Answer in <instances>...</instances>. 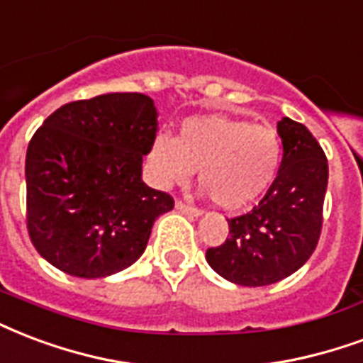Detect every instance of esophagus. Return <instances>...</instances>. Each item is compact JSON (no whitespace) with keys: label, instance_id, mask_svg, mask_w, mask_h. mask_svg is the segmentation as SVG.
Returning <instances> with one entry per match:
<instances>
[{"label":"esophagus","instance_id":"34e87169","mask_svg":"<svg viewBox=\"0 0 363 363\" xmlns=\"http://www.w3.org/2000/svg\"><path fill=\"white\" fill-rule=\"evenodd\" d=\"M176 208H178L179 212H185V214H189V216H201V214H203V211H201V208L184 203V201H176Z\"/></svg>","mask_w":363,"mask_h":363}]
</instances>
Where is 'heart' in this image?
I'll list each match as a JSON object with an SVG mask.
<instances>
[{"label":"heart","mask_w":363,"mask_h":363,"mask_svg":"<svg viewBox=\"0 0 363 363\" xmlns=\"http://www.w3.org/2000/svg\"><path fill=\"white\" fill-rule=\"evenodd\" d=\"M281 155L275 128L206 114L184 120L176 140L159 135L151 162L162 185L187 184L199 168V182L212 201L225 211H239L268 191Z\"/></svg>","instance_id":"1"}]
</instances>
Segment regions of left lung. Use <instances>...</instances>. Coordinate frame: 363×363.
<instances>
[{"label": "left lung", "instance_id": "8db88e82", "mask_svg": "<svg viewBox=\"0 0 363 363\" xmlns=\"http://www.w3.org/2000/svg\"><path fill=\"white\" fill-rule=\"evenodd\" d=\"M283 160L252 211L228 220L230 235L206 250V262L228 281L272 285L295 274L318 247L327 191L325 152L304 124L277 122Z\"/></svg>", "mask_w": 363, "mask_h": 363}]
</instances>
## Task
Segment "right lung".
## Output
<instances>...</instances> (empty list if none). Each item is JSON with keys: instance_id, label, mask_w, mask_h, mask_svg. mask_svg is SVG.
Masks as SVG:
<instances>
[{"instance_id": "1", "label": "right lung", "mask_w": 363, "mask_h": 363, "mask_svg": "<svg viewBox=\"0 0 363 363\" xmlns=\"http://www.w3.org/2000/svg\"><path fill=\"white\" fill-rule=\"evenodd\" d=\"M157 138L143 94L72 101L49 114L26 151V228L51 266L105 277L132 266L174 199L141 179Z\"/></svg>"}]
</instances>
